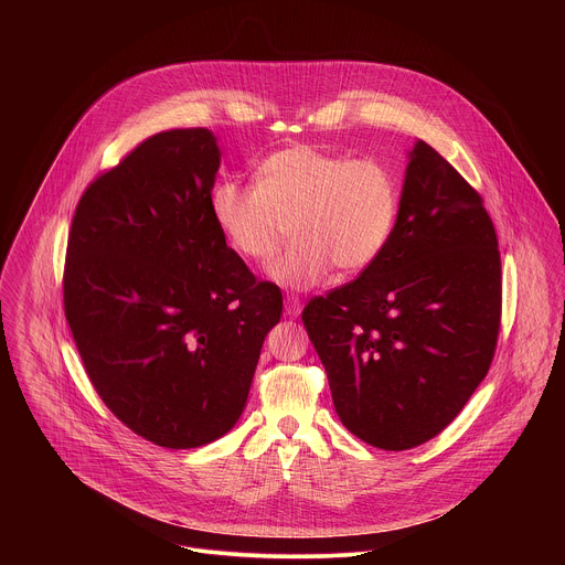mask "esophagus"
<instances>
[{
	"label": "esophagus",
	"mask_w": 565,
	"mask_h": 565,
	"mask_svg": "<svg viewBox=\"0 0 565 565\" xmlns=\"http://www.w3.org/2000/svg\"><path fill=\"white\" fill-rule=\"evenodd\" d=\"M284 308H286V315H288V317H297V315L301 312L303 303H301V299H299V297L288 295V297L284 299Z\"/></svg>",
	"instance_id": "obj_1"
}]
</instances>
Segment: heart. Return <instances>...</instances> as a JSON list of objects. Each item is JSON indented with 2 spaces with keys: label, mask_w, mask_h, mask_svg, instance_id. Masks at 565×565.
Returning <instances> with one entry per match:
<instances>
[{
  "label": "heart",
  "mask_w": 565,
  "mask_h": 565,
  "mask_svg": "<svg viewBox=\"0 0 565 565\" xmlns=\"http://www.w3.org/2000/svg\"><path fill=\"white\" fill-rule=\"evenodd\" d=\"M397 183L371 158L292 145L266 156L257 183L218 181L210 214L225 244L246 262L270 259L292 227V246L268 268L270 279L303 290L333 266L369 268L397 218Z\"/></svg>",
  "instance_id": "heart-1"
}]
</instances>
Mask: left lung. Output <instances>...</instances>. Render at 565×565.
I'll return each instance as SVG.
<instances>
[{
  "instance_id": "1",
  "label": "left lung",
  "mask_w": 565,
  "mask_h": 565,
  "mask_svg": "<svg viewBox=\"0 0 565 565\" xmlns=\"http://www.w3.org/2000/svg\"><path fill=\"white\" fill-rule=\"evenodd\" d=\"M301 319L353 436L386 451L438 436L499 340L501 253L480 194L418 140L384 253Z\"/></svg>"
}]
</instances>
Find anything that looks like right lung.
<instances>
[{
  "label": "right lung",
  "mask_w": 565,
  "mask_h": 565,
  "mask_svg": "<svg viewBox=\"0 0 565 565\" xmlns=\"http://www.w3.org/2000/svg\"><path fill=\"white\" fill-rule=\"evenodd\" d=\"M210 129L142 140L79 199L64 315L92 384L145 440L192 449L244 414L281 290L257 281L218 234Z\"/></svg>",
  "instance_id": "1"
}]
</instances>
